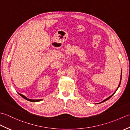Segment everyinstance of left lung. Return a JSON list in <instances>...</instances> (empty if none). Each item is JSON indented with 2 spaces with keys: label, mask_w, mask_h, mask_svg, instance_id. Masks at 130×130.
Wrapping results in <instances>:
<instances>
[{
  "label": "left lung",
  "mask_w": 130,
  "mask_h": 130,
  "mask_svg": "<svg viewBox=\"0 0 130 130\" xmlns=\"http://www.w3.org/2000/svg\"><path fill=\"white\" fill-rule=\"evenodd\" d=\"M121 78H122V71H121ZM121 80H120V84H119V85H118V88H117V90L118 89V88H119V87H120V84H121ZM117 90H116V91H117ZM116 92L113 93V94L112 95H111V96H109V97L108 98H106V99H104V100L103 101H102V102H101V103H102V102H105V101H107L108 100V99H109L110 98H111V97H112V96H113V95L114 94L116 93Z\"/></svg>",
  "instance_id": "8db88e82"
}]
</instances>
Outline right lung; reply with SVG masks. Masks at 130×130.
Here are the masks:
<instances>
[{"instance_id": "add662e5", "label": "right lung", "mask_w": 130, "mask_h": 130, "mask_svg": "<svg viewBox=\"0 0 130 130\" xmlns=\"http://www.w3.org/2000/svg\"><path fill=\"white\" fill-rule=\"evenodd\" d=\"M18 94H19L21 96H22V97H23V98H24L25 99H26V100L28 101H30V102H39V101H41V100H42V99H30L27 98V97H26L25 96L22 95V94H20V93H18Z\"/></svg>"}]
</instances>
